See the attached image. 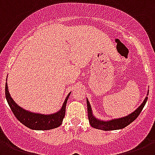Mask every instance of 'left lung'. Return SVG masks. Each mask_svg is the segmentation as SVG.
I'll return each instance as SVG.
<instances>
[{
	"label": "left lung",
	"instance_id": "obj_1",
	"mask_svg": "<svg viewBox=\"0 0 155 155\" xmlns=\"http://www.w3.org/2000/svg\"><path fill=\"white\" fill-rule=\"evenodd\" d=\"M147 96H148V94H147ZM147 99H148V97H146V98H145V100L142 103V105L135 111H134L132 114H129L128 116L121 117V118H117V119H113L110 120V121H107V122H104V121H101V120L95 118V117L92 114V110H91V106L90 105V102L86 99V101H87L88 118H89L90 124L94 128L106 131L114 130H120V129L125 128V127L130 124L131 122H134L138 117V115L140 114L142 109H143L144 106L146 105Z\"/></svg>",
	"mask_w": 155,
	"mask_h": 155
}]
</instances>
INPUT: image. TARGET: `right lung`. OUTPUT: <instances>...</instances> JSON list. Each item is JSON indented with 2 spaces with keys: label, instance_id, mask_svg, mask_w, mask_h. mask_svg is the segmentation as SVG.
Segmentation results:
<instances>
[{
  "label": "right lung",
  "instance_id": "add662e5",
  "mask_svg": "<svg viewBox=\"0 0 155 155\" xmlns=\"http://www.w3.org/2000/svg\"><path fill=\"white\" fill-rule=\"evenodd\" d=\"M70 95V93L65 98L62 105V107L58 112L53 114H41L29 112L24 109L21 108L18 105L16 104L13 98L10 97L8 93V85L5 83V97L8 101V104L10 107L11 110L13 111L14 116L17 120L25 127L31 130H48L58 127L61 125L63 118L65 114V106L67 103V100Z\"/></svg>",
  "mask_w": 155,
  "mask_h": 155
}]
</instances>
